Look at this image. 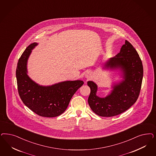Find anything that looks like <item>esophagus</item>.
Returning a JSON list of instances; mask_svg holds the SVG:
<instances>
[{
	"label": "esophagus",
	"instance_id": "1",
	"mask_svg": "<svg viewBox=\"0 0 156 156\" xmlns=\"http://www.w3.org/2000/svg\"><path fill=\"white\" fill-rule=\"evenodd\" d=\"M85 76L87 79H91L92 77V74L90 72H88L86 73Z\"/></svg>",
	"mask_w": 156,
	"mask_h": 156
}]
</instances>
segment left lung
Returning <instances> with one entry per match:
<instances>
[{
  "label": "left lung",
  "mask_w": 156,
  "mask_h": 156,
  "mask_svg": "<svg viewBox=\"0 0 156 156\" xmlns=\"http://www.w3.org/2000/svg\"><path fill=\"white\" fill-rule=\"evenodd\" d=\"M104 67L120 69L123 80L114 85L110 94L103 98L96 95L98 86L95 83L88 81L90 89L88 102L98 115L110 117L125 112L136 103L141 90L144 69L136 50L127 40L120 52L107 61Z\"/></svg>",
  "instance_id": "obj_1"
}]
</instances>
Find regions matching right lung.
I'll list each match as a JSON object with an SVG mask.
<instances>
[{
  "mask_svg": "<svg viewBox=\"0 0 156 156\" xmlns=\"http://www.w3.org/2000/svg\"><path fill=\"white\" fill-rule=\"evenodd\" d=\"M38 44L28 46L17 64L16 77L18 93L23 103L38 115L51 118L60 115L76 90L83 85L81 80L66 81L51 86H42L32 80L27 73L28 58Z\"/></svg>",
  "mask_w": 156,
  "mask_h": 156,
  "instance_id": "obj_1",
  "label": "right lung"
}]
</instances>
